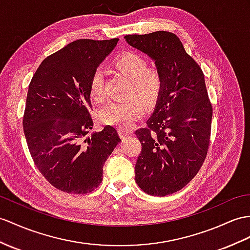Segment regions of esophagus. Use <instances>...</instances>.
Segmentation results:
<instances>
[{"mask_svg": "<svg viewBox=\"0 0 250 250\" xmlns=\"http://www.w3.org/2000/svg\"><path fill=\"white\" fill-rule=\"evenodd\" d=\"M132 131L129 130V129H124V128H120L119 129V135L121 137H124V136H127V135H130Z\"/></svg>", "mask_w": 250, "mask_h": 250, "instance_id": "34e87169", "label": "esophagus"}]
</instances>
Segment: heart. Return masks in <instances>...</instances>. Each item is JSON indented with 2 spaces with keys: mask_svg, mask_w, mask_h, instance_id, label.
<instances>
[{
  "mask_svg": "<svg viewBox=\"0 0 250 250\" xmlns=\"http://www.w3.org/2000/svg\"><path fill=\"white\" fill-rule=\"evenodd\" d=\"M115 69L130 79L126 96L121 102H111L102 109V123L127 128L142 117L144 105H151L157 100L162 87V76L155 65H146V60L135 52H126L114 60ZM89 94L91 100L99 103L105 99L104 71L96 69L90 79Z\"/></svg>",
  "mask_w": 250,
  "mask_h": 250,
  "instance_id": "heart-1",
  "label": "heart"
}]
</instances>
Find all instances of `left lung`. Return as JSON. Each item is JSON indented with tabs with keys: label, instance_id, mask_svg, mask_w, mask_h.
Returning a JSON list of instances; mask_svg holds the SVG:
<instances>
[{
	"label": "left lung",
	"instance_id": "1",
	"mask_svg": "<svg viewBox=\"0 0 250 250\" xmlns=\"http://www.w3.org/2000/svg\"><path fill=\"white\" fill-rule=\"evenodd\" d=\"M125 39L153 58L162 76L155 111L145 128L136 130L142 145L136 182L149 195H169L195 177L210 147L213 109L205 75L173 33L158 30Z\"/></svg>",
	"mask_w": 250,
	"mask_h": 250
}]
</instances>
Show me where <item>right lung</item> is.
Here are the masks:
<instances>
[{
    "label": "right lung",
    "instance_id": "obj_1",
    "mask_svg": "<svg viewBox=\"0 0 250 250\" xmlns=\"http://www.w3.org/2000/svg\"><path fill=\"white\" fill-rule=\"evenodd\" d=\"M119 39H79L47 56L29 83L23 128L35 166L58 190L87 194L100 186L103 167L121 141L106 126L93 127L91 76Z\"/></svg>",
    "mask_w": 250,
    "mask_h": 250
}]
</instances>
